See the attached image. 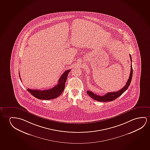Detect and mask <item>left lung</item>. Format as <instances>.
<instances>
[{
  "label": "left lung",
  "mask_w": 150,
  "mask_h": 150,
  "mask_svg": "<svg viewBox=\"0 0 150 150\" xmlns=\"http://www.w3.org/2000/svg\"><path fill=\"white\" fill-rule=\"evenodd\" d=\"M129 56H130V61L132 62V57H131L130 54H129ZM130 67H130V75H129V77L128 78V81L126 83V85L123 88H122L121 90H119L118 91L108 92L107 93L103 96H98L96 94L93 93L92 92L90 91H88L87 92V93L92 99L96 100L98 101V102H110V101H112L113 100H115L117 98L119 97L120 96H121L122 94L127 89H128V87L130 85L132 76V64L130 65Z\"/></svg>",
  "instance_id": "obj_1"
}]
</instances>
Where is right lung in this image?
Masks as SVG:
<instances>
[{"mask_svg": "<svg viewBox=\"0 0 150 150\" xmlns=\"http://www.w3.org/2000/svg\"><path fill=\"white\" fill-rule=\"evenodd\" d=\"M70 71L71 69L65 71L59 78L58 84L52 89L39 90L36 89L33 90L28 88L27 90L29 93L31 94L32 96L39 100H50L58 98L59 96L61 95V94L63 92L65 88V83L67 79V76ZM19 75L20 77V73Z\"/></svg>", "mask_w": 150, "mask_h": 150, "instance_id": "right-lung-1", "label": "right lung"}]
</instances>
